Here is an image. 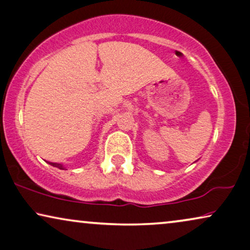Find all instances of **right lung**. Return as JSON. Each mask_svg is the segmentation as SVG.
Masks as SVG:
<instances>
[{"label": "right lung", "instance_id": "right-lung-1", "mask_svg": "<svg viewBox=\"0 0 250 250\" xmlns=\"http://www.w3.org/2000/svg\"><path fill=\"white\" fill-rule=\"evenodd\" d=\"M48 164H49L50 166H53V167H56V168H59V169L65 170L64 166H63V165H61V164H55V162H48Z\"/></svg>", "mask_w": 250, "mask_h": 250}]
</instances>
